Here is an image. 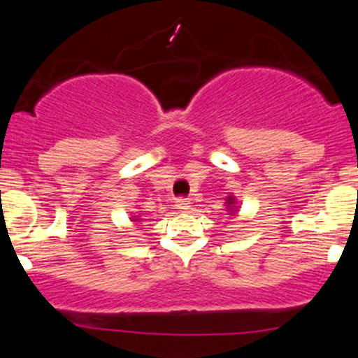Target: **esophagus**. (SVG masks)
<instances>
[{
  "label": "esophagus",
  "instance_id": "34e87169",
  "mask_svg": "<svg viewBox=\"0 0 358 358\" xmlns=\"http://www.w3.org/2000/svg\"><path fill=\"white\" fill-rule=\"evenodd\" d=\"M175 207L178 208L180 212H187L188 208H190V200H187V199H178L175 202Z\"/></svg>",
  "mask_w": 358,
  "mask_h": 358
}]
</instances>
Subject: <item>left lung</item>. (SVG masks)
<instances>
[{
  "label": "left lung",
  "mask_w": 358,
  "mask_h": 358,
  "mask_svg": "<svg viewBox=\"0 0 358 358\" xmlns=\"http://www.w3.org/2000/svg\"><path fill=\"white\" fill-rule=\"evenodd\" d=\"M225 203H227V208H229V213H227V215H236V213H237V202H236V196H234V195H229L227 196V202H225Z\"/></svg>",
  "instance_id": "obj_1"
}]
</instances>
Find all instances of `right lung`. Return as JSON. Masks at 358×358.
<instances>
[{"label": "right lung", "mask_w": 358, "mask_h": 358, "mask_svg": "<svg viewBox=\"0 0 358 358\" xmlns=\"http://www.w3.org/2000/svg\"><path fill=\"white\" fill-rule=\"evenodd\" d=\"M136 220H141L139 219V215H133V222H136Z\"/></svg>", "instance_id": "right-lung-1"}]
</instances>
